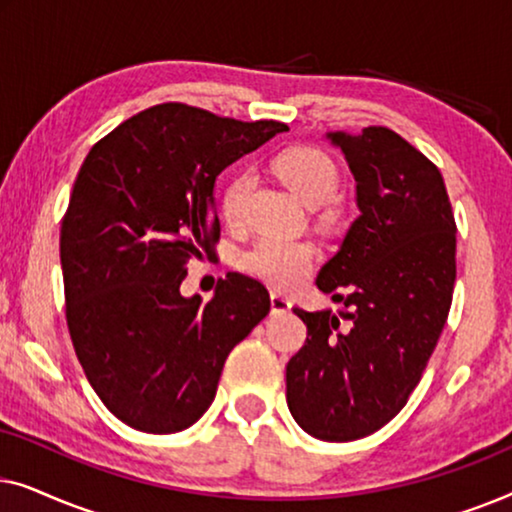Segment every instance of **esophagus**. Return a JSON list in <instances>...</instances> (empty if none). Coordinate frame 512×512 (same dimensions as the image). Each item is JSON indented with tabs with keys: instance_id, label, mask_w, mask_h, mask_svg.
I'll list each match as a JSON object with an SVG mask.
<instances>
[{
	"instance_id": "1",
	"label": "esophagus",
	"mask_w": 512,
	"mask_h": 512,
	"mask_svg": "<svg viewBox=\"0 0 512 512\" xmlns=\"http://www.w3.org/2000/svg\"><path fill=\"white\" fill-rule=\"evenodd\" d=\"M270 307H272V314H284V312L291 310V300L282 296V293L272 291L270 293Z\"/></svg>"
}]
</instances>
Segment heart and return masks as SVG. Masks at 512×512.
Wrapping results in <instances>:
<instances>
[{
	"label": "heart",
	"mask_w": 512,
	"mask_h": 512,
	"mask_svg": "<svg viewBox=\"0 0 512 512\" xmlns=\"http://www.w3.org/2000/svg\"><path fill=\"white\" fill-rule=\"evenodd\" d=\"M279 177L286 186L305 202L307 207H321L338 191V167L324 151L300 146L279 156ZM254 188V177L249 172L235 174L223 191L221 209L228 221H240L247 200ZM314 249L310 242L284 240V237H258L240 254V268L263 282L282 286H296L307 277L312 268Z\"/></svg>",
	"instance_id": "b5f03b06"
}]
</instances>
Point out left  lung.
<instances>
[{
    "mask_svg": "<svg viewBox=\"0 0 512 512\" xmlns=\"http://www.w3.org/2000/svg\"><path fill=\"white\" fill-rule=\"evenodd\" d=\"M356 181L359 216L317 275L342 312H293L307 340L286 366V403L328 443L370 436L417 387L457 277V226L443 174L394 130L326 132Z\"/></svg>",
    "mask_w": 512,
    "mask_h": 512,
    "instance_id": "obj_1",
    "label": "left lung"
}]
</instances>
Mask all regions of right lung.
Masks as SVG:
<instances>
[{
  "label": "right lung",
  "instance_id": "add662e5",
  "mask_svg": "<svg viewBox=\"0 0 512 512\" xmlns=\"http://www.w3.org/2000/svg\"><path fill=\"white\" fill-rule=\"evenodd\" d=\"M284 130L167 102L83 160L60 230L67 326L90 387L132 429L198 422L230 349L270 312L265 286L240 272L209 303L179 286L221 235L216 177Z\"/></svg>",
  "mask_w": 512,
  "mask_h": 512
}]
</instances>
